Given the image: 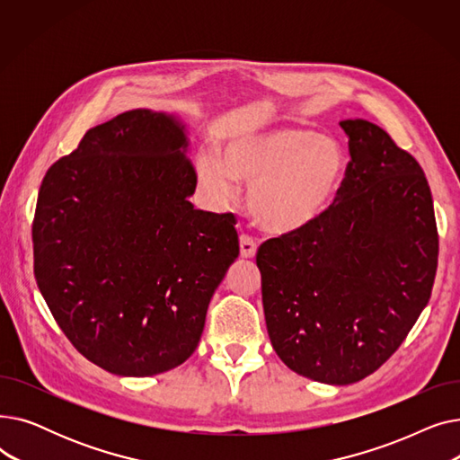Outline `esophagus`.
<instances>
[{
    "label": "esophagus",
    "mask_w": 460,
    "mask_h": 460,
    "mask_svg": "<svg viewBox=\"0 0 460 460\" xmlns=\"http://www.w3.org/2000/svg\"><path fill=\"white\" fill-rule=\"evenodd\" d=\"M255 252H257L255 240L248 234L240 236V255H243L244 259H252V257H255Z\"/></svg>",
    "instance_id": "obj_1"
}]
</instances>
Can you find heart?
I'll return each mask as SVG.
<instances>
[{"label": "heart", "instance_id": "1", "mask_svg": "<svg viewBox=\"0 0 460 460\" xmlns=\"http://www.w3.org/2000/svg\"><path fill=\"white\" fill-rule=\"evenodd\" d=\"M340 143L302 127H278L234 136L216 156L199 158L203 188L217 203L236 193V181L252 182L248 207L270 233H291L315 222L330 207L345 175Z\"/></svg>", "mask_w": 460, "mask_h": 460}]
</instances>
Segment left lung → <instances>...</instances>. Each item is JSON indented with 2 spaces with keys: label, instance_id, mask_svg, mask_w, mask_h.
<instances>
[{
  "label": "left lung",
  "instance_id": "left-lung-1",
  "mask_svg": "<svg viewBox=\"0 0 460 460\" xmlns=\"http://www.w3.org/2000/svg\"><path fill=\"white\" fill-rule=\"evenodd\" d=\"M350 162L333 203L257 252L272 347L295 373L352 384L404 341L432 291L438 229L418 160L364 119L341 120Z\"/></svg>",
  "mask_w": 460,
  "mask_h": 460
}]
</instances>
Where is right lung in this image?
<instances>
[{
  "label": "right lung",
  "mask_w": 460,
  "mask_h": 460,
  "mask_svg": "<svg viewBox=\"0 0 460 460\" xmlns=\"http://www.w3.org/2000/svg\"><path fill=\"white\" fill-rule=\"evenodd\" d=\"M186 151L173 115L125 111L87 130L39 190V291L75 349L113 375L184 364L238 257L234 216L188 201L198 175Z\"/></svg>",
  "instance_id": "obj_1"
}]
</instances>
